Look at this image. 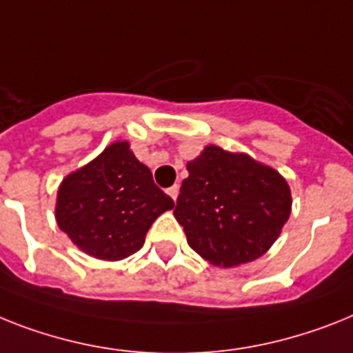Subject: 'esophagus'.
Segmentation results:
<instances>
[{"instance_id":"34e87169","label":"esophagus","mask_w":353,"mask_h":353,"mask_svg":"<svg viewBox=\"0 0 353 353\" xmlns=\"http://www.w3.org/2000/svg\"><path fill=\"white\" fill-rule=\"evenodd\" d=\"M179 191H180L179 183H174V185H171L170 189H165V193L170 194V196L173 198V200H176V196H179Z\"/></svg>"}]
</instances>
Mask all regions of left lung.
I'll return each mask as SVG.
<instances>
[{
	"label": "left lung",
	"instance_id": "left-lung-1",
	"mask_svg": "<svg viewBox=\"0 0 353 353\" xmlns=\"http://www.w3.org/2000/svg\"><path fill=\"white\" fill-rule=\"evenodd\" d=\"M188 171L173 212L189 247L218 267L263 256L290 216L287 180L245 153L218 145L203 148Z\"/></svg>",
	"mask_w": 353,
	"mask_h": 353
}]
</instances>
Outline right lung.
Instances as JSON below:
<instances>
[{"label":"right lung","mask_w":353,"mask_h":353,"mask_svg":"<svg viewBox=\"0 0 353 353\" xmlns=\"http://www.w3.org/2000/svg\"><path fill=\"white\" fill-rule=\"evenodd\" d=\"M173 205L130 144L113 142L61 182L55 220L83 252L117 261L135 254L151 223Z\"/></svg>","instance_id":"1"}]
</instances>
